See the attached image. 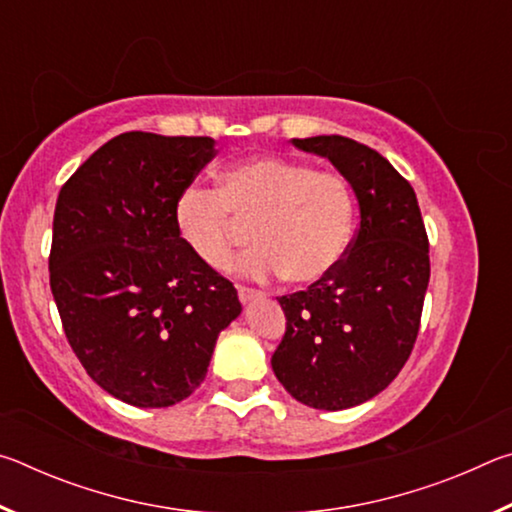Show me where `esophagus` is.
I'll return each mask as SVG.
<instances>
[{
	"label": "esophagus",
	"instance_id": "34e87169",
	"mask_svg": "<svg viewBox=\"0 0 512 512\" xmlns=\"http://www.w3.org/2000/svg\"><path fill=\"white\" fill-rule=\"evenodd\" d=\"M237 296H239L241 302H250L255 298H264V293L257 291V289H250V287H237Z\"/></svg>",
	"mask_w": 512,
	"mask_h": 512
}]
</instances>
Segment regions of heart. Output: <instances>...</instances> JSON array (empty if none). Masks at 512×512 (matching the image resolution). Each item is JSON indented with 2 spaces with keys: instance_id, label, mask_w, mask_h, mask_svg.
Segmentation results:
<instances>
[{
  "instance_id": "heart-1",
  "label": "heart",
  "mask_w": 512,
  "mask_h": 512,
  "mask_svg": "<svg viewBox=\"0 0 512 512\" xmlns=\"http://www.w3.org/2000/svg\"><path fill=\"white\" fill-rule=\"evenodd\" d=\"M354 196L339 171L314 169L282 155L230 164L219 187H187L178 196L176 225L189 250L212 268L228 271L246 228L257 246L239 271L268 280L316 284L336 271L352 239Z\"/></svg>"
}]
</instances>
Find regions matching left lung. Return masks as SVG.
<instances>
[{
	"instance_id": "8db88e82",
	"label": "left lung",
	"mask_w": 512,
	"mask_h": 512,
	"mask_svg": "<svg viewBox=\"0 0 512 512\" xmlns=\"http://www.w3.org/2000/svg\"><path fill=\"white\" fill-rule=\"evenodd\" d=\"M352 185L359 228L323 282L282 296L287 332L271 366L291 397L341 411L400 375L418 339L429 284V237L409 180L384 155L341 135L293 140Z\"/></svg>"
}]
</instances>
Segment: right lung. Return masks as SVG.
Here are the masks:
<instances>
[{
    "mask_svg": "<svg viewBox=\"0 0 512 512\" xmlns=\"http://www.w3.org/2000/svg\"><path fill=\"white\" fill-rule=\"evenodd\" d=\"M212 137H112L63 185L49 284L85 372L117 400L162 409L203 384L237 289L176 225L178 196L214 158Z\"/></svg>",
    "mask_w": 512,
    "mask_h": 512,
    "instance_id": "right-lung-1",
    "label": "right lung"
}]
</instances>
